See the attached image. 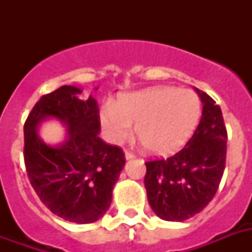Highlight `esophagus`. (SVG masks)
<instances>
[{"label": "esophagus", "instance_id": "obj_1", "mask_svg": "<svg viewBox=\"0 0 252 252\" xmlns=\"http://www.w3.org/2000/svg\"><path fill=\"white\" fill-rule=\"evenodd\" d=\"M136 157V154L133 152H130V150H126V159H133Z\"/></svg>", "mask_w": 252, "mask_h": 252}]
</instances>
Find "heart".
I'll return each mask as SVG.
<instances>
[{
    "label": "heart",
    "mask_w": 252,
    "mask_h": 252,
    "mask_svg": "<svg viewBox=\"0 0 252 252\" xmlns=\"http://www.w3.org/2000/svg\"><path fill=\"white\" fill-rule=\"evenodd\" d=\"M201 116V100L195 91L171 86L152 87L123 95L116 106L107 104L100 123L107 138L120 144L132 132L150 153H175L189 140Z\"/></svg>",
    "instance_id": "b5f03b06"
}]
</instances>
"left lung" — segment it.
I'll use <instances>...</instances> for the list:
<instances>
[{"instance_id":"obj_1","label":"left lung","mask_w":252,"mask_h":252,"mask_svg":"<svg viewBox=\"0 0 252 252\" xmlns=\"http://www.w3.org/2000/svg\"><path fill=\"white\" fill-rule=\"evenodd\" d=\"M203 115L183 149L168 158L145 162L148 201L166 221H184L211 203L226 163L227 132L219 104L196 89Z\"/></svg>"}]
</instances>
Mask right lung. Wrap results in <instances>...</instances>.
<instances>
[{
  "label": "right lung",
  "mask_w": 252,
  "mask_h": 252,
  "mask_svg": "<svg viewBox=\"0 0 252 252\" xmlns=\"http://www.w3.org/2000/svg\"><path fill=\"white\" fill-rule=\"evenodd\" d=\"M80 93L65 85L39 99L26 119L23 157L30 183L49 211L69 222L91 223L110 208L126 154L99 137L98 103L93 96L82 100ZM47 117L68 126L64 144L51 147L38 138L36 128Z\"/></svg>",
  "instance_id": "1"
}]
</instances>
